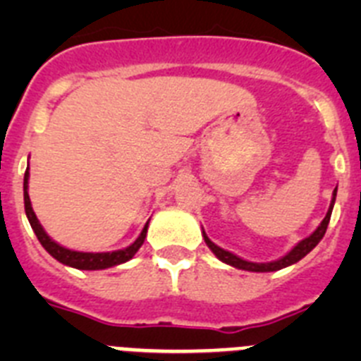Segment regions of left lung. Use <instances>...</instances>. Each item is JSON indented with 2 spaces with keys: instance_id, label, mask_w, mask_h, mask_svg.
<instances>
[{
  "instance_id": "8db88e82",
  "label": "left lung",
  "mask_w": 361,
  "mask_h": 361,
  "mask_svg": "<svg viewBox=\"0 0 361 361\" xmlns=\"http://www.w3.org/2000/svg\"><path fill=\"white\" fill-rule=\"evenodd\" d=\"M336 190L338 188H334L333 200H331V206H329V209H327V215H325V219L322 220V224L318 226V228L314 229V231H312L307 238L300 240L288 255H283V257L279 258V260H273V262H247V260H244V258L237 257V255L229 253V251L222 250V247H219L216 244H213V242L208 238V235H206V231L202 229L204 242L208 244V247L213 251V253H215V257L219 258V260H222V262L228 264V266L237 267V269L253 271V273H269V271L283 269V267H288V266H291V264H296L298 260H302V258H304L309 251L314 250L318 242L324 238L325 231H327V226H329L334 200H336Z\"/></svg>"
}]
</instances>
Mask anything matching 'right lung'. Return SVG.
<instances>
[{
  "label": "right lung",
  "mask_w": 361,
  "mask_h": 361,
  "mask_svg": "<svg viewBox=\"0 0 361 361\" xmlns=\"http://www.w3.org/2000/svg\"><path fill=\"white\" fill-rule=\"evenodd\" d=\"M28 170L25 171V178H23V197H25V213H27V219L30 222L32 229L36 233L37 240L41 242L44 250L49 251L54 258H56L57 262L65 264V266L75 267V269H85V271H95V269H108V267L119 266V264L128 262L130 258H133V255L139 251L142 244H145L146 238V231H148V222H146L145 229L141 231L139 238L133 242L132 245L128 247H124V250L119 251H111V253H82V251H72L66 250L63 245H59L57 242H54L52 238L47 235V231L43 229V226L39 224V220H37L36 213L32 209L30 204V197H28Z\"/></svg>",
  "instance_id": "right-lung-1"
}]
</instances>
